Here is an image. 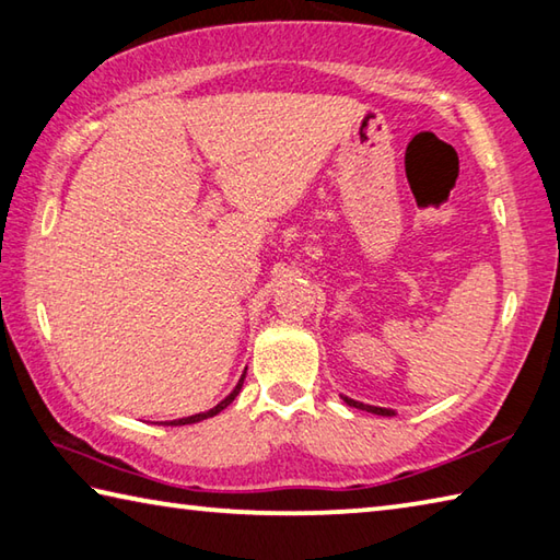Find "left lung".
<instances>
[{
	"label": "left lung",
	"instance_id": "1",
	"mask_svg": "<svg viewBox=\"0 0 560 560\" xmlns=\"http://www.w3.org/2000/svg\"><path fill=\"white\" fill-rule=\"evenodd\" d=\"M345 404L348 406H354V409H362V411H370V413H377V416H394L392 409H380V406H368L362 401H354V399H348V396H342Z\"/></svg>",
	"mask_w": 560,
	"mask_h": 560
}]
</instances>
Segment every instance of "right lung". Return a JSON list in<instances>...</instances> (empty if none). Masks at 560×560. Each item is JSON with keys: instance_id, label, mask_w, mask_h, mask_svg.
Wrapping results in <instances>:
<instances>
[{"instance_id": "right-lung-1", "label": "right lung", "mask_w": 560, "mask_h": 560, "mask_svg": "<svg viewBox=\"0 0 560 560\" xmlns=\"http://www.w3.org/2000/svg\"><path fill=\"white\" fill-rule=\"evenodd\" d=\"M242 384H245V374H242V380L237 382V386H235V392H232L228 399H222L215 409H210V411H206V413H196V416H188V419H178V421H171L168 425H186V423H196V421H202V419H210V416H215V413H220L222 409H225V406H230L232 401H235V396L240 394V389H242Z\"/></svg>"}]
</instances>
